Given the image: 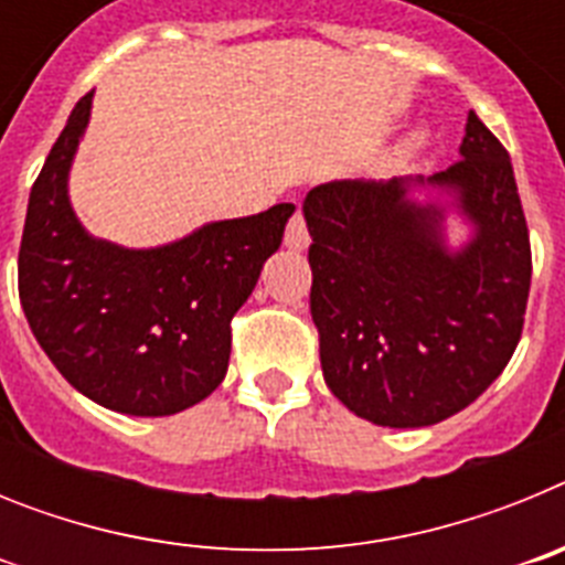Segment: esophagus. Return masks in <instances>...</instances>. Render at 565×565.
I'll return each mask as SVG.
<instances>
[{
    "instance_id": "obj_1",
    "label": "esophagus",
    "mask_w": 565,
    "mask_h": 565,
    "mask_svg": "<svg viewBox=\"0 0 565 565\" xmlns=\"http://www.w3.org/2000/svg\"><path fill=\"white\" fill-rule=\"evenodd\" d=\"M282 243H286V248H291V252H302V248H308V243H311V234H308L302 212H294V217L288 221V226H286V237H282Z\"/></svg>"
}]
</instances>
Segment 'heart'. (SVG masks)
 <instances>
[{
	"instance_id": "1",
	"label": "heart",
	"mask_w": 565,
	"mask_h": 565,
	"mask_svg": "<svg viewBox=\"0 0 565 565\" xmlns=\"http://www.w3.org/2000/svg\"><path fill=\"white\" fill-rule=\"evenodd\" d=\"M424 141H427V135H424V132H413L398 154H402V158H407V154H413V152H416V149H422Z\"/></svg>"
}]
</instances>
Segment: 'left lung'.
I'll return each mask as SVG.
<instances>
[{
  "label": "left lung",
  "mask_w": 565,
  "mask_h": 565,
  "mask_svg": "<svg viewBox=\"0 0 565 565\" xmlns=\"http://www.w3.org/2000/svg\"><path fill=\"white\" fill-rule=\"evenodd\" d=\"M458 152L430 178L331 181L302 203L326 384L382 427L456 416L521 342L532 248L512 161L476 113ZM416 188L451 203L416 202ZM447 205L473 226L461 249L443 239Z\"/></svg>",
  "instance_id": "left-lung-1"
}]
</instances>
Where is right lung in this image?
I'll return each instance as SVG.
<instances>
[{"instance_id": "right-lung-1", "label": "right lung", "mask_w": 565, "mask_h": 565, "mask_svg": "<svg viewBox=\"0 0 565 565\" xmlns=\"http://www.w3.org/2000/svg\"><path fill=\"white\" fill-rule=\"evenodd\" d=\"M89 107L93 93L73 107L30 189L19 299L42 351L78 393L127 416H172L226 376L232 317L282 243L294 203L206 223L158 248L96 239L67 194Z\"/></svg>"}]
</instances>
